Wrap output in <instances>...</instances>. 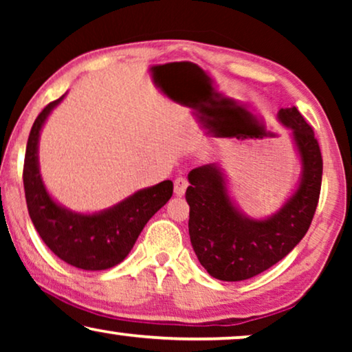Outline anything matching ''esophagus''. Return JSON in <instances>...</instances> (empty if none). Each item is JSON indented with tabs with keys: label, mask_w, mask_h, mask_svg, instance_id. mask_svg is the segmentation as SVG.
Segmentation results:
<instances>
[{
	"label": "esophagus",
	"mask_w": 352,
	"mask_h": 352,
	"mask_svg": "<svg viewBox=\"0 0 352 352\" xmlns=\"http://www.w3.org/2000/svg\"><path fill=\"white\" fill-rule=\"evenodd\" d=\"M187 186H189V182H187L186 177H177V179H175V194L177 197H182L186 194Z\"/></svg>",
	"instance_id": "esophagus-1"
}]
</instances>
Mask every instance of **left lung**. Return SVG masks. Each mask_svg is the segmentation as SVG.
I'll use <instances>...</instances> for the list:
<instances>
[{"mask_svg":"<svg viewBox=\"0 0 352 352\" xmlns=\"http://www.w3.org/2000/svg\"><path fill=\"white\" fill-rule=\"evenodd\" d=\"M277 120L290 129L301 173L292 194L274 213L253 218L230 194L223 165L194 168L187 179L192 248L211 277L240 282L267 271L301 242L316 213L322 184V155L314 131L298 109H280Z\"/></svg>","mask_w":352,"mask_h":352,"instance_id":"left-lung-1","label":"left lung"}]
</instances>
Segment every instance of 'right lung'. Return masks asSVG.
<instances>
[{
    "label": "right lung",
    "mask_w": 352,
    "mask_h": 352,
    "mask_svg": "<svg viewBox=\"0 0 352 352\" xmlns=\"http://www.w3.org/2000/svg\"><path fill=\"white\" fill-rule=\"evenodd\" d=\"M67 93L47 104L33 123L23 163V189L28 214L47 248L70 266L83 271H104L128 256L147 221L171 199L170 179L139 189L113 206L81 213L67 208L46 189L40 170V136Z\"/></svg>",
    "instance_id": "right-lung-1"
}]
</instances>
